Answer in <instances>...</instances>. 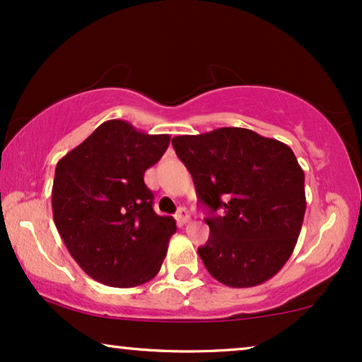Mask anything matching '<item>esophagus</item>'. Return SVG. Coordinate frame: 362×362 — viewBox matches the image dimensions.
<instances>
[{
	"label": "esophagus",
	"mask_w": 362,
	"mask_h": 362,
	"mask_svg": "<svg viewBox=\"0 0 362 362\" xmlns=\"http://www.w3.org/2000/svg\"><path fill=\"white\" fill-rule=\"evenodd\" d=\"M176 220H177V223H180V225H186V223L189 221V213H188V209H186V208H180V209H177Z\"/></svg>",
	"instance_id": "esophagus-1"
}]
</instances>
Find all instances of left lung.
I'll return each instance as SVG.
<instances>
[{
  "label": "left lung",
  "mask_w": 362,
  "mask_h": 362,
  "mask_svg": "<svg viewBox=\"0 0 362 362\" xmlns=\"http://www.w3.org/2000/svg\"><path fill=\"white\" fill-rule=\"evenodd\" d=\"M173 146L209 211V238L198 248L206 270L236 288L272 279L292 255L305 215V176L293 151L242 127L177 136Z\"/></svg>",
  "instance_id": "left-lung-1"
}]
</instances>
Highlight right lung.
Returning <instances> with one entry per match:
<instances>
[{
    "label": "right lung",
    "instance_id": "right-lung-1",
    "mask_svg": "<svg viewBox=\"0 0 362 362\" xmlns=\"http://www.w3.org/2000/svg\"><path fill=\"white\" fill-rule=\"evenodd\" d=\"M168 134H146L126 120H107L58 160L53 221L80 269L109 287L154 279L176 221L154 211L146 169L166 153Z\"/></svg>",
    "mask_w": 362,
    "mask_h": 362
}]
</instances>
